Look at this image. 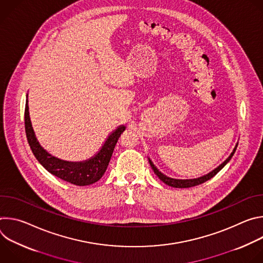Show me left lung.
<instances>
[{
    "label": "left lung",
    "instance_id": "8db88e82",
    "mask_svg": "<svg viewBox=\"0 0 263 263\" xmlns=\"http://www.w3.org/2000/svg\"><path fill=\"white\" fill-rule=\"evenodd\" d=\"M237 144H238V142L235 144V146H234V148H233L232 153L230 154V156H229L226 160H224L221 164H219L216 168H214V170L211 171L210 173H208V174H206V175H204V176H202V177L195 178V179H174V178L167 177L166 175L162 174V173L154 165V163L152 162V160L149 159V158H148V162H149V165H151V167L153 168L154 173L156 174V176H157L163 183H165L166 185L172 186V187H176V189H189V187H193V186L202 184V183L208 181L209 179H211L212 177H214L224 165H226V164L231 160L232 156L234 155V153H235V151H236Z\"/></svg>",
    "mask_w": 263,
    "mask_h": 263
}]
</instances>
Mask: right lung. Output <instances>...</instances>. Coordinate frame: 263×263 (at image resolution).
Returning a JSON list of instances; mask_svg holds the SVG:
<instances>
[{
  "instance_id": "obj_1",
  "label": "right lung",
  "mask_w": 263,
  "mask_h": 263,
  "mask_svg": "<svg viewBox=\"0 0 263 263\" xmlns=\"http://www.w3.org/2000/svg\"><path fill=\"white\" fill-rule=\"evenodd\" d=\"M25 129L29 145L34 156L49 173L73 185L85 186L96 183L105 174L112 153H114L115 146L121 134L126 130V127L124 125L119 126L115 131H112L108 135L101 149L95 156L79 162L59 159L51 155L47 149L41 145L36 138L31 124L28 106V95L25 107Z\"/></svg>"
}]
</instances>
